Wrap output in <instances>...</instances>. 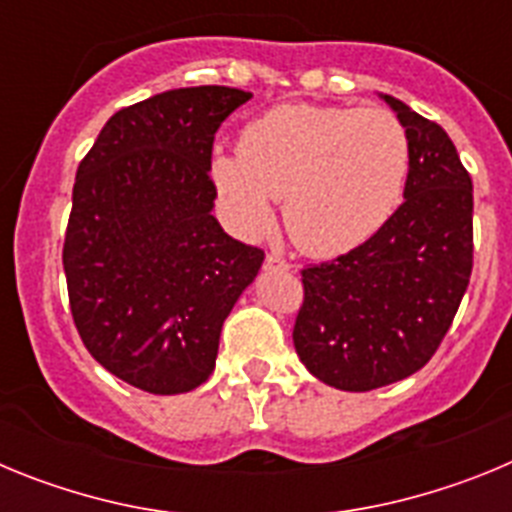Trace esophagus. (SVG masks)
I'll return each instance as SVG.
<instances>
[{
	"mask_svg": "<svg viewBox=\"0 0 512 512\" xmlns=\"http://www.w3.org/2000/svg\"><path fill=\"white\" fill-rule=\"evenodd\" d=\"M266 269H277V271H289V264L279 256H266Z\"/></svg>",
	"mask_w": 512,
	"mask_h": 512,
	"instance_id": "obj_1",
	"label": "esophagus"
}]
</instances>
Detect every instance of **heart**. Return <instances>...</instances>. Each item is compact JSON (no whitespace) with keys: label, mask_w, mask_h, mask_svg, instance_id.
Here are the masks:
<instances>
[{"label":"heart","mask_w":512,"mask_h":512,"mask_svg":"<svg viewBox=\"0 0 512 512\" xmlns=\"http://www.w3.org/2000/svg\"><path fill=\"white\" fill-rule=\"evenodd\" d=\"M408 133L392 112L279 104L215 151L210 179L230 228L261 238L284 200L289 238L310 256L354 251L384 228L408 179Z\"/></svg>","instance_id":"obj_1"}]
</instances>
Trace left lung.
I'll return each instance as SVG.
<instances>
[{
	"label": "left lung",
	"instance_id": "obj_1",
	"mask_svg": "<svg viewBox=\"0 0 512 512\" xmlns=\"http://www.w3.org/2000/svg\"><path fill=\"white\" fill-rule=\"evenodd\" d=\"M408 133L405 202L354 251L302 271L295 348L312 377L369 392L423 369L472 277V179L436 122L379 94Z\"/></svg>",
	"mask_w": 512,
	"mask_h": 512
}]
</instances>
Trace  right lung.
Instances as JSON below:
<instances>
[{"label": "right lung", "instance_id": "right-lung-1", "mask_svg": "<svg viewBox=\"0 0 512 512\" xmlns=\"http://www.w3.org/2000/svg\"><path fill=\"white\" fill-rule=\"evenodd\" d=\"M248 99L153 94L115 112L76 171L63 243L76 330L107 372L151 395L207 382L225 318L264 264L212 215L215 133Z\"/></svg>", "mask_w": 512, "mask_h": 512}]
</instances>
